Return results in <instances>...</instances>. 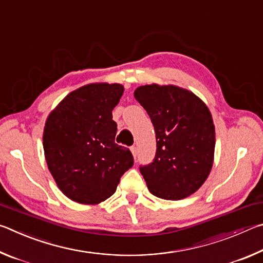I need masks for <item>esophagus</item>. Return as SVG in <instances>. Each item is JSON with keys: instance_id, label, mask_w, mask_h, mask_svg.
Masks as SVG:
<instances>
[{"instance_id": "obj_1", "label": "esophagus", "mask_w": 263, "mask_h": 263, "mask_svg": "<svg viewBox=\"0 0 263 263\" xmlns=\"http://www.w3.org/2000/svg\"><path fill=\"white\" fill-rule=\"evenodd\" d=\"M131 152H132V154H133V157H135V158H137V154H138V149H137V147H136V146H131Z\"/></svg>"}]
</instances>
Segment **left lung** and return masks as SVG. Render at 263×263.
<instances>
[{
	"label": "left lung",
	"instance_id": "obj_1",
	"mask_svg": "<svg viewBox=\"0 0 263 263\" xmlns=\"http://www.w3.org/2000/svg\"><path fill=\"white\" fill-rule=\"evenodd\" d=\"M136 100L149 116L157 138L153 162L140 166L151 194L179 201L201 188L210 174L216 133L205 103L186 89L146 84Z\"/></svg>",
	"mask_w": 263,
	"mask_h": 263
}]
</instances>
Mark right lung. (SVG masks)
Masks as SVG:
<instances>
[{
	"instance_id": "right-lung-1",
	"label": "right lung",
	"mask_w": 263,
	"mask_h": 263,
	"mask_svg": "<svg viewBox=\"0 0 263 263\" xmlns=\"http://www.w3.org/2000/svg\"><path fill=\"white\" fill-rule=\"evenodd\" d=\"M123 92L119 83L87 84L69 92L46 119L43 146L47 167L74 202L105 201L133 166L130 149L115 142L112 110Z\"/></svg>"
}]
</instances>
